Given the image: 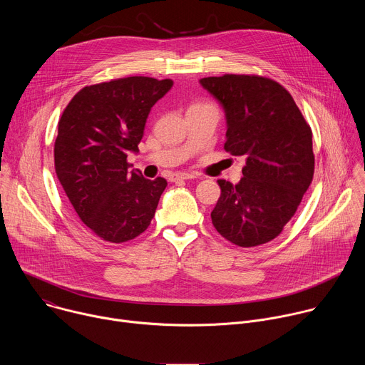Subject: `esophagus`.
Listing matches in <instances>:
<instances>
[{
	"mask_svg": "<svg viewBox=\"0 0 365 365\" xmlns=\"http://www.w3.org/2000/svg\"><path fill=\"white\" fill-rule=\"evenodd\" d=\"M187 179H195V175L182 172V173H173V175L170 176V180H172V182H178V180H187Z\"/></svg>",
	"mask_w": 365,
	"mask_h": 365,
	"instance_id": "34e87169",
	"label": "esophagus"
}]
</instances>
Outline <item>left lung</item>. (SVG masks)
<instances>
[{
	"label": "left lung",
	"instance_id": "obj_1",
	"mask_svg": "<svg viewBox=\"0 0 365 365\" xmlns=\"http://www.w3.org/2000/svg\"><path fill=\"white\" fill-rule=\"evenodd\" d=\"M199 83L224 110V148L245 158L237 185L218 180L212 224L240 247L269 242L292 220L314 178L310 127L292 95L272 79L224 75Z\"/></svg>",
	"mask_w": 365,
	"mask_h": 365
}]
</instances>
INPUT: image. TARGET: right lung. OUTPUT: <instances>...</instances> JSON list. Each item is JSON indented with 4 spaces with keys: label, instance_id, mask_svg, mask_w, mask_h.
<instances>
[{
    "label": "right lung",
    "instance_id": "right-lung-1",
    "mask_svg": "<svg viewBox=\"0 0 365 365\" xmlns=\"http://www.w3.org/2000/svg\"><path fill=\"white\" fill-rule=\"evenodd\" d=\"M172 79L130 76L85 86L69 102L55 143L58 179L82 222L110 242L135 238L150 225L166 179L130 170L153 106Z\"/></svg>",
    "mask_w": 365,
    "mask_h": 365
}]
</instances>
